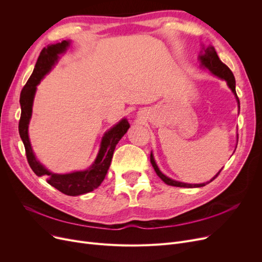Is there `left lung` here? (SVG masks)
<instances>
[{"label": "left lung", "instance_id": "left-lung-1", "mask_svg": "<svg viewBox=\"0 0 262 262\" xmlns=\"http://www.w3.org/2000/svg\"><path fill=\"white\" fill-rule=\"evenodd\" d=\"M203 52L202 54L200 55V61H201V64L205 68H207L208 70L214 74L215 76L222 78V79H225L228 87L230 88V90L233 92V94H235L236 99H237V102H238V106H239V109H240V101H239V98L237 95V92H236V80H235V76H233L232 72L230 71V69L221 61V59L219 58L217 54L214 50L213 47L209 46L208 48H203ZM238 138V136H237ZM150 163H152V166L156 172V174L161 178L162 182L166 183L167 185L169 186H174V187H181V188H199V187H204L207 184H209L210 182H212L215 177H217V175L220 174V172L222 171V169L220 170L217 172V174L212 178V180L210 182H207V183H203V184H187V183H182V182H177V181H174V180H171V178H169L168 176H166L164 174H162L160 172V170L158 169L157 164L155 162V159H154V156L153 154L150 153Z\"/></svg>", "mask_w": 262, "mask_h": 262}]
</instances>
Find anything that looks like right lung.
<instances>
[{
    "label": "right lung",
    "mask_w": 262,
    "mask_h": 262,
    "mask_svg": "<svg viewBox=\"0 0 262 262\" xmlns=\"http://www.w3.org/2000/svg\"><path fill=\"white\" fill-rule=\"evenodd\" d=\"M69 46H70V41L63 40L59 43L48 46L41 51L34 71L20 94L21 117L19 121V134L25 147L27 161H29L30 167L34 173L37 176H45L48 184L62 192L63 194L76 196L88 193L102 184L109 169L110 162H112L116 145L122 137L126 134L130 125L126 119H122L113 128L106 132L102 139L96 159L92 163V166L85 171H77L68 174L52 173L36 159L29 138V123L32 117L33 102L37 85L45 75L51 71L53 66L57 62L59 55L64 53Z\"/></svg>",
    "instance_id": "add662e5"
}]
</instances>
